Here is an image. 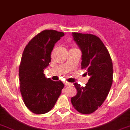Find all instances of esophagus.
Segmentation results:
<instances>
[{"label": "esophagus", "mask_w": 130, "mask_h": 130, "mask_svg": "<svg viewBox=\"0 0 130 130\" xmlns=\"http://www.w3.org/2000/svg\"><path fill=\"white\" fill-rule=\"evenodd\" d=\"M65 86H72V83H68V82H66L65 83Z\"/></svg>", "instance_id": "34e87169"}]
</instances>
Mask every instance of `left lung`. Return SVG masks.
Returning <instances> with one entry per match:
<instances>
[{"instance_id": "1", "label": "left lung", "mask_w": 130, "mask_h": 130, "mask_svg": "<svg viewBox=\"0 0 130 130\" xmlns=\"http://www.w3.org/2000/svg\"><path fill=\"white\" fill-rule=\"evenodd\" d=\"M74 40L82 52L81 69L90 76L85 87L74 83L77 94L71 98L74 108L90 114L104 102L113 81V64L109 53L98 37L91 34L72 32Z\"/></svg>"}]
</instances>
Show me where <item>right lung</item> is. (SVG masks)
Masks as SVG:
<instances>
[{
	"label": "right lung",
	"mask_w": 130,
	"mask_h": 130,
	"mask_svg": "<svg viewBox=\"0 0 130 130\" xmlns=\"http://www.w3.org/2000/svg\"><path fill=\"white\" fill-rule=\"evenodd\" d=\"M64 36L56 30L42 31L25 46L19 68L20 91L25 106L32 113L43 114L55 106L64 84L45 77L55 43Z\"/></svg>",
	"instance_id": "right-lung-1"
}]
</instances>
